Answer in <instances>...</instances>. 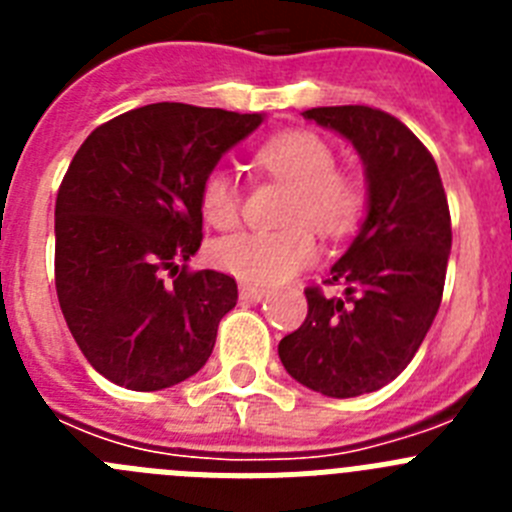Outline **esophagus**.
Segmentation results:
<instances>
[{
    "label": "esophagus",
    "instance_id": "obj_1",
    "mask_svg": "<svg viewBox=\"0 0 512 512\" xmlns=\"http://www.w3.org/2000/svg\"><path fill=\"white\" fill-rule=\"evenodd\" d=\"M266 297L264 287H253V284H241V300L246 302H261Z\"/></svg>",
    "mask_w": 512,
    "mask_h": 512
}]
</instances>
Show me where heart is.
<instances>
[{"label": "heart", "instance_id": "b5f03b06", "mask_svg": "<svg viewBox=\"0 0 512 512\" xmlns=\"http://www.w3.org/2000/svg\"><path fill=\"white\" fill-rule=\"evenodd\" d=\"M256 164L292 187L284 230H246L212 243L210 259L253 287L292 279L318 256L310 228L325 238L351 233L364 210V182L336 169V153L310 130H287L256 151ZM202 215L215 228H230L241 215V187L225 169L207 171L200 187Z\"/></svg>", "mask_w": 512, "mask_h": 512}]
</instances>
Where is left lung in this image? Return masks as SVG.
I'll return each mask as SVG.
<instances>
[{"label": "left lung", "mask_w": 512, "mask_h": 512, "mask_svg": "<svg viewBox=\"0 0 512 512\" xmlns=\"http://www.w3.org/2000/svg\"><path fill=\"white\" fill-rule=\"evenodd\" d=\"M302 117L351 140L364 161L369 210L325 284L307 287V318L279 341L300 384L328 397H359L390 384L413 361L436 318L451 253L441 174L408 125L364 104L312 107Z\"/></svg>", "instance_id": "obj_1"}]
</instances>
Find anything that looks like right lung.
<instances>
[{
  "mask_svg": "<svg viewBox=\"0 0 512 512\" xmlns=\"http://www.w3.org/2000/svg\"><path fill=\"white\" fill-rule=\"evenodd\" d=\"M261 122L158 102L104 122L76 151L56 197V292L81 354L110 382L156 392L210 359L238 284L187 269L202 243L200 187Z\"/></svg>",
  "mask_w": 512,
  "mask_h": 512,
  "instance_id": "add662e5",
  "label": "right lung"
}]
</instances>
